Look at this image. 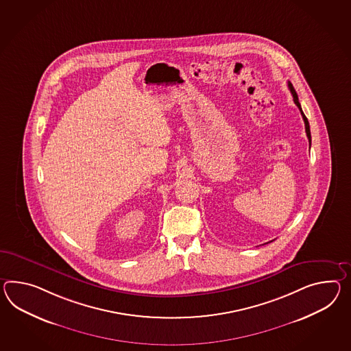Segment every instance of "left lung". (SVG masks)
I'll return each instance as SVG.
<instances>
[{"label": "left lung", "mask_w": 351, "mask_h": 351, "mask_svg": "<svg viewBox=\"0 0 351 351\" xmlns=\"http://www.w3.org/2000/svg\"><path fill=\"white\" fill-rule=\"evenodd\" d=\"M288 87H289L291 95H293V101H294V104L298 106V109L300 110V114H302V117H303V120H304V125H306V133H307L309 145H311V130H309V123H308V119L306 118V115H304L303 110H302V108H300V100H298V95H297V93H295V90H294V87H293V85H291V82H288Z\"/></svg>", "instance_id": "1"}]
</instances>
